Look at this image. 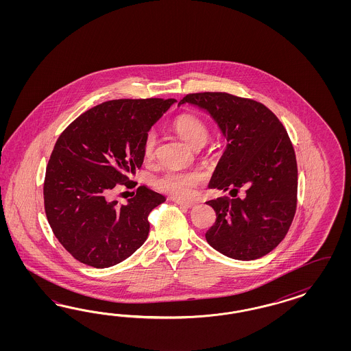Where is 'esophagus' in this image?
Masks as SVG:
<instances>
[{
  "label": "esophagus",
  "mask_w": 351,
  "mask_h": 351,
  "mask_svg": "<svg viewBox=\"0 0 351 351\" xmlns=\"http://www.w3.org/2000/svg\"><path fill=\"white\" fill-rule=\"evenodd\" d=\"M173 202L178 203V204H180L182 207H186V208H193L197 203L195 202H189V201H180V199H173Z\"/></svg>",
  "instance_id": "1"
}]
</instances>
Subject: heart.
<instances>
[{"label": "heart", "instance_id": "heart-1", "mask_svg": "<svg viewBox=\"0 0 351 351\" xmlns=\"http://www.w3.org/2000/svg\"><path fill=\"white\" fill-rule=\"evenodd\" d=\"M172 128L178 132L184 141L191 147L204 145L210 138V130L202 119L194 114H181L172 123ZM157 145V135L154 131H148L144 144L143 153L145 158H152ZM204 173L199 170H166L156 178L154 185L157 189L169 194L176 199H186L195 191V188L202 184Z\"/></svg>", "mask_w": 351, "mask_h": 351}]
</instances>
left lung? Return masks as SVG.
<instances>
[{"label":"left lung","mask_w":351,"mask_h":351,"mask_svg":"<svg viewBox=\"0 0 351 351\" xmlns=\"http://www.w3.org/2000/svg\"><path fill=\"white\" fill-rule=\"evenodd\" d=\"M184 103L206 109L228 140L210 188L235 197L243 191L206 202L216 213L207 242L237 260L265 256L286 237L298 207V162L286 128L267 106L228 93L188 94Z\"/></svg>","instance_id":"1"}]
</instances>
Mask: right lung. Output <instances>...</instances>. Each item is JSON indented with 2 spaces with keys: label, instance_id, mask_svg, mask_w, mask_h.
Listing matches in <instances>:
<instances>
[{
  "label": "right lung",
  "instance_id": "1",
  "mask_svg": "<svg viewBox=\"0 0 351 351\" xmlns=\"http://www.w3.org/2000/svg\"><path fill=\"white\" fill-rule=\"evenodd\" d=\"M175 101H104L75 118L56 140L43 182L45 213L60 245L80 263L116 265L145 242L149 213L165 197L145 186L128 204L110 195L136 185L130 178L143 165L144 138Z\"/></svg>",
  "mask_w": 351,
  "mask_h": 351
}]
</instances>
